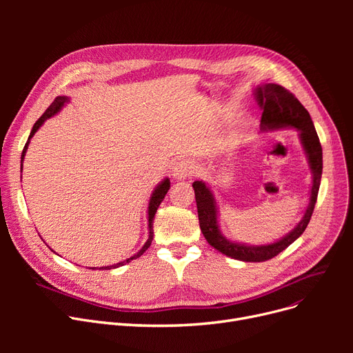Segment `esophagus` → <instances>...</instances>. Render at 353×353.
<instances>
[{
	"instance_id": "obj_1",
	"label": "esophagus",
	"mask_w": 353,
	"mask_h": 353,
	"mask_svg": "<svg viewBox=\"0 0 353 353\" xmlns=\"http://www.w3.org/2000/svg\"><path fill=\"white\" fill-rule=\"evenodd\" d=\"M194 170H196V167H194V164L192 161H189V160H180L173 167V177L176 180L186 179V177L193 176Z\"/></svg>"
}]
</instances>
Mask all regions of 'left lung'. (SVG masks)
I'll return each instance as SVG.
<instances>
[{
	"label": "left lung",
	"mask_w": 353,
	"mask_h": 353,
	"mask_svg": "<svg viewBox=\"0 0 353 353\" xmlns=\"http://www.w3.org/2000/svg\"><path fill=\"white\" fill-rule=\"evenodd\" d=\"M254 99L262 108V120L261 125L263 132L277 128H296L299 130V139L306 153L309 167L312 170V189L309 205L302 220L292 232H289L285 237L277 240L270 245L261 246H248L245 243H236L226 239L221 234L217 223V206L214 196L210 188L205 181L197 180L193 183L196 203H197V214L199 223L203 236L206 237L208 243L213 246L216 250L223 254L237 259L243 262H265L283 252L288 246H290L296 239H298L309 225L314 205L321 186L322 177V145L318 137L316 130H314L313 121L310 119L309 111L302 105V103L296 99L290 91L279 84H263L254 88Z\"/></svg>",
	"instance_id": "8db88e82"
}]
</instances>
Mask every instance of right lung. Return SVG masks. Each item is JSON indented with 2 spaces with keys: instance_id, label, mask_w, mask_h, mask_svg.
Listing matches in <instances>:
<instances>
[{
  "instance_id": "add662e5",
  "label": "right lung",
  "mask_w": 353,
  "mask_h": 353,
  "mask_svg": "<svg viewBox=\"0 0 353 353\" xmlns=\"http://www.w3.org/2000/svg\"><path fill=\"white\" fill-rule=\"evenodd\" d=\"M68 101H70L68 97H65V96H59L57 99H55V100L51 103V105L46 110V113H44L39 120L35 121V124L32 125L31 133H30V137H28V140H27V143H26V145H24L23 154H21V170H23L24 156H26V153H27V148H28V144H30L31 137L37 133V130H39V128L44 124V121H46L47 119L52 117L54 114H57L59 111L61 110V107H63L65 103H68ZM169 189H170V180H169V179H164V180L159 184V186L154 189V192H153V194H152V197H150V201H148V210H147V213H148V239H147V242L144 243V246H143L134 256L125 259V261H123V262H120V263L111 265V266H103V268H90V269H92V270H94V269H99V270H110V269L120 268V266H123V265H125V263H128V262H132L133 259L140 257L148 248H150L152 240H153V220H154V214H156V212H157V209H159V206H160V203L163 201L164 196L167 194V192H169Z\"/></svg>"
}]
</instances>
